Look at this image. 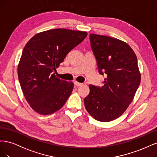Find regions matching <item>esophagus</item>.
Wrapping results in <instances>:
<instances>
[{
    "mask_svg": "<svg viewBox=\"0 0 157 157\" xmlns=\"http://www.w3.org/2000/svg\"><path fill=\"white\" fill-rule=\"evenodd\" d=\"M74 84H75V86H81V85H82V83L78 82H77V81H75V82H74Z\"/></svg>",
    "mask_w": 157,
    "mask_h": 157,
    "instance_id": "1",
    "label": "esophagus"
}]
</instances>
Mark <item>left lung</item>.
I'll list each match as a JSON object with an SVG mask.
<instances>
[{
	"label": "left lung",
	"mask_w": 157,
	"mask_h": 157,
	"mask_svg": "<svg viewBox=\"0 0 157 157\" xmlns=\"http://www.w3.org/2000/svg\"><path fill=\"white\" fill-rule=\"evenodd\" d=\"M90 40L99 73L107 77L101 87L89 85L84 105L96 120L109 122L126 110L140 86L137 59L129 45L115 38L90 34Z\"/></svg>",
	"instance_id": "8db88e82"
}]
</instances>
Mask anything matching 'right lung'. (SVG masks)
<instances>
[{
  "label": "right lung",
  "instance_id": "add662e5",
  "mask_svg": "<svg viewBox=\"0 0 157 157\" xmlns=\"http://www.w3.org/2000/svg\"><path fill=\"white\" fill-rule=\"evenodd\" d=\"M87 35L84 31L55 29L37 33L28 41L17 75L23 95L35 111L50 115L67 101L74 84L56 77L54 72Z\"/></svg>",
  "mask_w": 157,
  "mask_h": 157
}]
</instances>
